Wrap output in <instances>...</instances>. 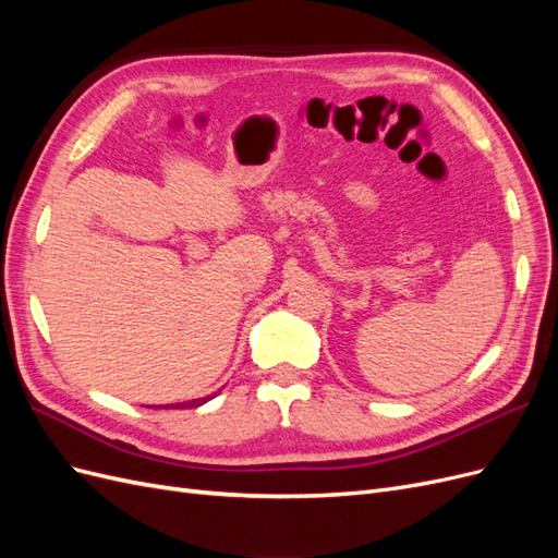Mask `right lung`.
<instances>
[{"label":"right lung","instance_id":"right-lung-1","mask_svg":"<svg viewBox=\"0 0 558 558\" xmlns=\"http://www.w3.org/2000/svg\"><path fill=\"white\" fill-rule=\"evenodd\" d=\"M218 391H221V388H218ZM218 391L207 393V396H199V398H185V400H181V402H165V408H177V410H179V408H197V404L211 400Z\"/></svg>","mask_w":558,"mask_h":558}]
</instances>
